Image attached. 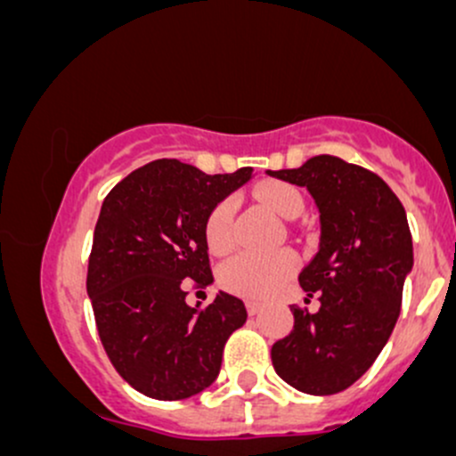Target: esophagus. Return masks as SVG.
Returning a JSON list of instances; mask_svg holds the SVG:
<instances>
[{
  "instance_id": "esophagus-1",
  "label": "esophagus",
  "mask_w": 456,
  "mask_h": 456,
  "mask_svg": "<svg viewBox=\"0 0 456 456\" xmlns=\"http://www.w3.org/2000/svg\"><path fill=\"white\" fill-rule=\"evenodd\" d=\"M246 311H248V315H259L261 305H259V302H255V300H248V302H246Z\"/></svg>"
}]
</instances>
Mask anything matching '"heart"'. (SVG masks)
<instances>
[{
  "label": "heart",
  "mask_w": 456,
  "mask_h": 456,
  "mask_svg": "<svg viewBox=\"0 0 456 456\" xmlns=\"http://www.w3.org/2000/svg\"><path fill=\"white\" fill-rule=\"evenodd\" d=\"M259 199L279 214L281 218L300 216L305 201L297 188L285 182H270L259 188ZM235 201L232 197L223 199L212 208L206 218V242L214 253H224L232 246V223ZM297 259L289 250L276 253H240L224 261L221 268V282L233 294L246 297H268L285 282L296 270Z\"/></svg>",
  "instance_id": "1"
}]
</instances>
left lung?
Segmentation results:
<instances>
[{
	"mask_svg": "<svg viewBox=\"0 0 456 456\" xmlns=\"http://www.w3.org/2000/svg\"><path fill=\"white\" fill-rule=\"evenodd\" d=\"M268 175L305 186L319 212V248L297 276L319 311L291 308L294 330L272 345V364L296 390L337 395L370 369L399 317L413 265L405 210L379 175L337 156Z\"/></svg>",
	"mask_w": 456,
	"mask_h": 456,
	"instance_id": "obj_1",
	"label": "left lung"
}]
</instances>
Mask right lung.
<instances>
[{
  "mask_svg": "<svg viewBox=\"0 0 456 456\" xmlns=\"http://www.w3.org/2000/svg\"><path fill=\"white\" fill-rule=\"evenodd\" d=\"M250 177V167L208 175L162 159L139 167L104 197L87 296L104 352L141 395L180 401L218 378L224 343L246 322L244 302L218 291L206 308L188 306L186 287L214 281L206 218Z\"/></svg>",
  "mask_w": 456,
  "mask_h": 456,
  "instance_id": "add662e5",
  "label": "right lung"
}]
</instances>
